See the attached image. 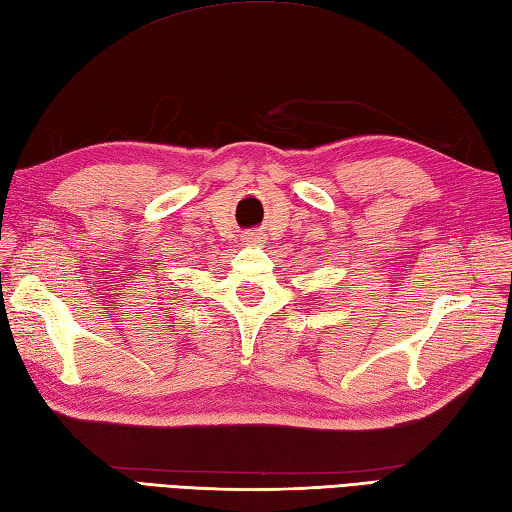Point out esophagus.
<instances>
[{"mask_svg": "<svg viewBox=\"0 0 512 512\" xmlns=\"http://www.w3.org/2000/svg\"><path fill=\"white\" fill-rule=\"evenodd\" d=\"M244 239H246V242H259V235L257 233H246Z\"/></svg>", "mask_w": 512, "mask_h": 512, "instance_id": "esophagus-1", "label": "esophagus"}]
</instances>
